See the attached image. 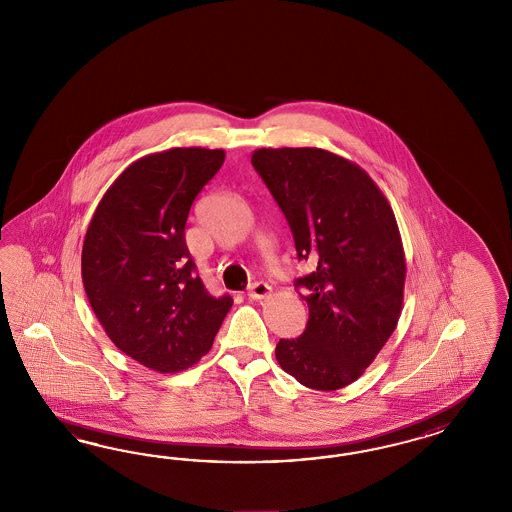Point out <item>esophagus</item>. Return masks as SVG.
I'll use <instances>...</instances> for the list:
<instances>
[{
    "instance_id": "esophagus-1",
    "label": "esophagus",
    "mask_w": 512,
    "mask_h": 512,
    "mask_svg": "<svg viewBox=\"0 0 512 512\" xmlns=\"http://www.w3.org/2000/svg\"><path fill=\"white\" fill-rule=\"evenodd\" d=\"M270 293H272V287H270V285H266L263 281H259V283L251 285L248 296L251 300H264V298H268V296H270Z\"/></svg>"
}]
</instances>
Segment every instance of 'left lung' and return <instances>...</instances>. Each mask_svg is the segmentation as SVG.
<instances>
[{"label": "left lung", "mask_w": 512, "mask_h": 512, "mask_svg": "<svg viewBox=\"0 0 512 512\" xmlns=\"http://www.w3.org/2000/svg\"><path fill=\"white\" fill-rule=\"evenodd\" d=\"M251 163L289 221L298 259L315 266L295 281L310 319L302 336L278 341L279 366L304 387H347L402 313L407 268L394 212L368 172L323 148H259Z\"/></svg>", "instance_id": "1"}]
</instances>
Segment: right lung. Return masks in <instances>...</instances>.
<instances>
[{
    "mask_svg": "<svg viewBox=\"0 0 512 512\" xmlns=\"http://www.w3.org/2000/svg\"><path fill=\"white\" fill-rule=\"evenodd\" d=\"M223 150L171 148L133 161L93 212L82 283L110 341L142 366L184 372L210 349L231 296L214 298L186 246L189 208Z\"/></svg>",
    "mask_w": 512,
    "mask_h": 512,
    "instance_id": "1",
    "label": "right lung"
}]
</instances>
